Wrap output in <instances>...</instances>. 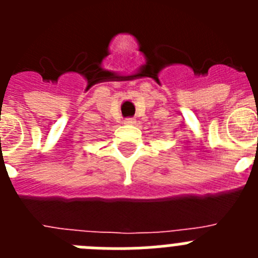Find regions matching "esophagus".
Instances as JSON below:
<instances>
[{"instance_id": "esophagus-1", "label": "esophagus", "mask_w": 258, "mask_h": 258, "mask_svg": "<svg viewBox=\"0 0 258 258\" xmlns=\"http://www.w3.org/2000/svg\"><path fill=\"white\" fill-rule=\"evenodd\" d=\"M136 122V118L134 117H126L124 120V124H134Z\"/></svg>"}]
</instances>
